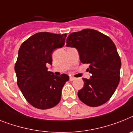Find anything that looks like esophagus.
I'll return each mask as SVG.
<instances>
[{
	"mask_svg": "<svg viewBox=\"0 0 133 133\" xmlns=\"http://www.w3.org/2000/svg\"><path fill=\"white\" fill-rule=\"evenodd\" d=\"M76 79V78H74V76H70V81H73Z\"/></svg>",
	"mask_w": 133,
	"mask_h": 133,
	"instance_id": "obj_1",
	"label": "esophagus"
}]
</instances>
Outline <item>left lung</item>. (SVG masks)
Masks as SVG:
<instances>
[{"instance_id": "left-lung-1", "label": "left lung", "mask_w": 133, "mask_h": 133, "mask_svg": "<svg viewBox=\"0 0 133 133\" xmlns=\"http://www.w3.org/2000/svg\"><path fill=\"white\" fill-rule=\"evenodd\" d=\"M67 46L76 48L82 63H89L90 79L83 78L78 92L84 104L97 107L104 104L114 93L119 82L121 60L113 41L92 29L73 32L66 40Z\"/></svg>"}]
</instances>
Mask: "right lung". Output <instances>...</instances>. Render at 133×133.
Returning a JSON list of instances; mask_svg holds the SVG:
<instances>
[{
	"label": "right lung",
	"instance_id": "add662e5",
	"mask_svg": "<svg viewBox=\"0 0 133 133\" xmlns=\"http://www.w3.org/2000/svg\"><path fill=\"white\" fill-rule=\"evenodd\" d=\"M66 34L38 32L23 42L15 65L17 83L27 101L40 110L55 107L59 103L61 90L69 76H55L49 72L52 54L64 45Z\"/></svg>",
	"mask_w": 133,
	"mask_h": 133
}]
</instances>
